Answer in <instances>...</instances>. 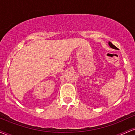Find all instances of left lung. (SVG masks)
I'll return each mask as SVG.
<instances>
[{"label": "left lung", "mask_w": 135, "mask_h": 135, "mask_svg": "<svg viewBox=\"0 0 135 135\" xmlns=\"http://www.w3.org/2000/svg\"><path fill=\"white\" fill-rule=\"evenodd\" d=\"M108 45H109V46L111 48H112V49H118V48H117V47H115V46H114V44H112V42H108Z\"/></svg>", "instance_id": "1"}]
</instances>
